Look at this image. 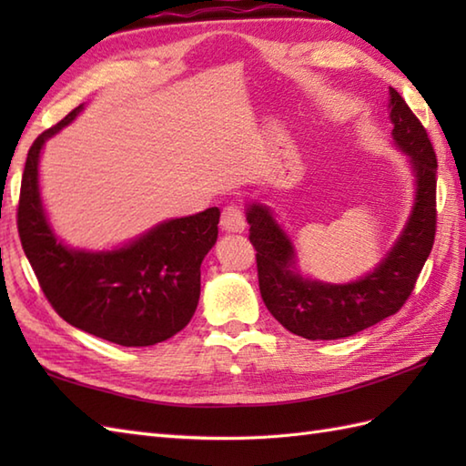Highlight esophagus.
I'll return each instance as SVG.
<instances>
[{"label":"esophagus","instance_id":"obj_1","mask_svg":"<svg viewBox=\"0 0 466 466\" xmlns=\"http://www.w3.org/2000/svg\"><path fill=\"white\" fill-rule=\"evenodd\" d=\"M220 226L224 232H244L246 228V214L244 208L238 204H230L226 206L222 210V218H220Z\"/></svg>","mask_w":466,"mask_h":466}]
</instances>
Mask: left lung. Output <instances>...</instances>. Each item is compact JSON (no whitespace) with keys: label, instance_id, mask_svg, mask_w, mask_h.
I'll return each mask as SVG.
<instances>
[{"label":"left lung","instance_id":"left-lung-1","mask_svg":"<svg viewBox=\"0 0 466 466\" xmlns=\"http://www.w3.org/2000/svg\"><path fill=\"white\" fill-rule=\"evenodd\" d=\"M392 137L410 156L417 198L399 242L389 256L350 284L306 280L294 268V248L266 206L248 208L250 242L266 309L286 330L309 340L352 336L397 314L414 290L437 234V154L402 96L390 87Z\"/></svg>","mask_w":466,"mask_h":466}]
</instances>
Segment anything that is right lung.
Segmentation results:
<instances>
[{"label": "right lung", "mask_w": 466, "mask_h": 466, "mask_svg": "<svg viewBox=\"0 0 466 466\" xmlns=\"http://www.w3.org/2000/svg\"><path fill=\"white\" fill-rule=\"evenodd\" d=\"M80 112L77 106L29 147L17 204L22 248L47 302L66 322L120 346L164 342L196 312L200 264L218 238L220 210L167 220L120 250L66 248L39 200L37 162L47 137Z\"/></svg>", "instance_id": "add662e5"}]
</instances>
